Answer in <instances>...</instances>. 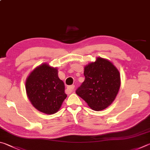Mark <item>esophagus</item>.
<instances>
[{
  "label": "esophagus",
  "mask_w": 150,
  "mask_h": 150,
  "mask_svg": "<svg viewBox=\"0 0 150 150\" xmlns=\"http://www.w3.org/2000/svg\"><path fill=\"white\" fill-rule=\"evenodd\" d=\"M74 89H75V85H71V86H67V91L69 92V93H71V92Z\"/></svg>",
  "instance_id": "esophagus-1"
}]
</instances>
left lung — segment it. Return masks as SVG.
Segmentation results:
<instances>
[{
  "mask_svg": "<svg viewBox=\"0 0 150 150\" xmlns=\"http://www.w3.org/2000/svg\"><path fill=\"white\" fill-rule=\"evenodd\" d=\"M84 82L76 90V94L95 111L108 107L115 100L120 88L118 69L107 59L98 58L85 66Z\"/></svg>",
  "mask_w": 150,
  "mask_h": 150,
  "instance_id": "left-lung-1",
  "label": "left lung"
}]
</instances>
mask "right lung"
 <instances>
[{
	"label": "right lung",
	"instance_id": "obj_1",
	"mask_svg": "<svg viewBox=\"0 0 150 150\" xmlns=\"http://www.w3.org/2000/svg\"><path fill=\"white\" fill-rule=\"evenodd\" d=\"M28 96L33 105L46 114H53L60 108L67 95L58 69L47 64L40 65L30 73L25 82Z\"/></svg>",
	"mask_w": 150,
	"mask_h": 150
}]
</instances>
